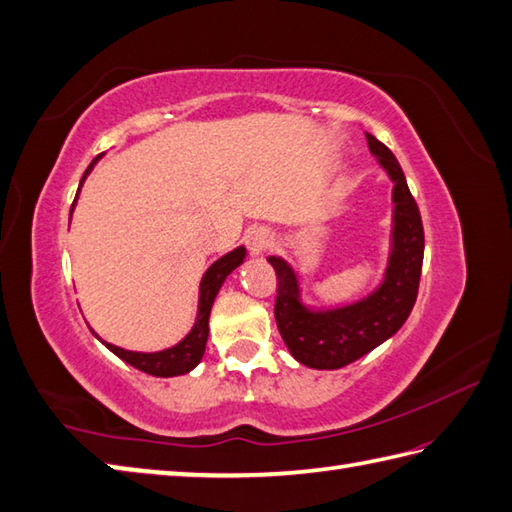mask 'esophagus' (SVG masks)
<instances>
[{"mask_svg": "<svg viewBox=\"0 0 512 512\" xmlns=\"http://www.w3.org/2000/svg\"><path fill=\"white\" fill-rule=\"evenodd\" d=\"M244 239H246L248 253L257 257V255H262L264 250L268 248V244H270V230H268L266 226L255 224V226H250V228L246 230Z\"/></svg>", "mask_w": 512, "mask_h": 512, "instance_id": "34e87169", "label": "esophagus"}]
</instances>
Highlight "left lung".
Wrapping results in <instances>:
<instances>
[{
    "label": "left lung",
    "instance_id": "1",
    "mask_svg": "<svg viewBox=\"0 0 512 512\" xmlns=\"http://www.w3.org/2000/svg\"><path fill=\"white\" fill-rule=\"evenodd\" d=\"M366 142L370 155L393 182L388 262L379 284L353 302L310 306L304 302L299 270L284 257H268L277 273L279 335L299 364L315 370L348 366L384 344L404 326L417 299L424 262L422 217L395 155L370 133H366Z\"/></svg>",
    "mask_w": 512,
    "mask_h": 512
}]
</instances>
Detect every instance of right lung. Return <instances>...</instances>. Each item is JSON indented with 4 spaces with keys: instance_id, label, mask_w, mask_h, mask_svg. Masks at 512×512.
<instances>
[{
    "instance_id": "1",
    "label": "right lung",
    "mask_w": 512,
    "mask_h": 512,
    "mask_svg": "<svg viewBox=\"0 0 512 512\" xmlns=\"http://www.w3.org/2000/svg\"><path fill=\"white\" fill-rule=\"evenodd\" d=\"M104 155H97L90 166L86 168V173L82 177V182H79L77 188V195H75V202L70 206V217H73V210L77 204V197H79V190H82L86 177L93 173V168L97 166L99 159ZM246 259V248L244 246H237L235 250H230V253L222 255L217 259V262L210 264L206 268V273L202 275V282H199V297H197V315H195V324L193 328L188 330V335L184 339H179L175 346H168L164 350H155V353H139V350H126V348H119L110 342H104L102 337H99L93 328V335L102 342L110 353L117 355L119 359H124L126 364H130L137 370H142V373H148L153 377H177V375H186L193 370L199 362H202L204 357V350H206V342H208V319H210V308L215 304V297L219 293V288L226 282V277L233 273L235 268H239L244 264Z\"/></svg>"
}]
</instances>
